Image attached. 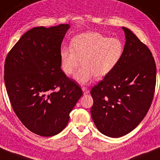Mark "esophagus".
Instances as JSON below:
<instances>
[{
	"instance_id": "34e87169",
	"label": "esophagus",
	"mask_w": 160,
	"mask_h": 160,
	"mask_svg": "<svg viewBox=\"0 0 160 160\" xmlns=\"http://www.w3.org/2000/svg\"><path fill=\"white\" fill-rule=\"evenodd\" d=\"M82 90L83 93H84V95H87V94L89 93V90H88V88H86L85 87H82Z\"/></svg>"
}]
</instances>
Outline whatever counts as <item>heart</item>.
Returning <instances> with one entry per match:
<instances>
[{
    "label": "heart",
    "instance_id": "1",
    "mask_svg": "<svg viewBox=\"0 0 160 160\" xmlns=\"http://www.w3.org/2000/svg\"><path fill=\"white\" fill-rule=\"evenodd\" d=\"M124 46L117 37L108 38L98 32H84L76 35L71 47L60 50L61 67L67 75H71L81 68L74 78L80 84H87L94 77L102 78L117 65L123 55Z\"/></svg>",
    "mask_w": 160,
    "mask_h": 160
}]
</instances>
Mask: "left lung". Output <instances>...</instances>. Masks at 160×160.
I'll return each mask as SVG.
<instances>
[{"label": "left lung", "mask_w": 160, "mask_h": 160, "mask_svg": "<svg viewBox=\"0 0 160 160\" xmlns=\"http://www.w3.org/2000/svg\"><path fill=\"white\" fill-rule=\"evenodd\" d=\"M117 65L92 88V121L103 134L118 138L141 123L151 106L156 85V65L148 47L128 28Z\"/></svg>", "instance_id": "obj_1"}]
</instances>
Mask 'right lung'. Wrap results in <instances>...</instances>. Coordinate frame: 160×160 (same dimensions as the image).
I'll return each mask as SVG.
<instances>
[{
    "instance_id": "obj_1",
    "label": "right lung",
    "mask_w": 160,
    "mask_h": 160,
    "mask_svg": "<svg viewBox=\"0 0 160 160\" xmlns=\"http://www.w3.org/2000/svg\"><path fill=\"white\" fill-rule=\"evenodd\" d=\"M70 27L32 28L5 62L4 81L13 111L28 130L42 137L54 136L66 127L82 95L61 69V44Z\"/></svg>"
}]
</instances>
